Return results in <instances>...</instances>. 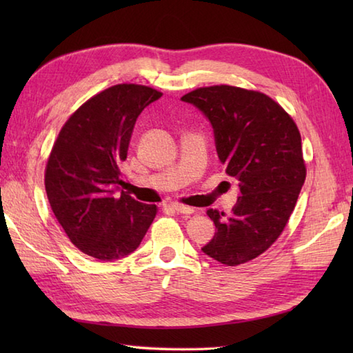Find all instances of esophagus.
<instances>
[{
	"label": "esophagus",
	"mask_w": 353,
	"mask_h": 353,
	"mask_svg": "<svg viewBox=\"0 0 353 353\" xmlns=\"http://www.w3.org/2000/svg\"><path fill=\"white\" fill-rule=\"evenodd\" d=\"M171 208L174 209V211H176L177 214H186V215L194 214V208L185 206V205H182V203H172V205H171Z\"/></svg>",
	"instance_id": "esophagus-1"
}]
</instances>
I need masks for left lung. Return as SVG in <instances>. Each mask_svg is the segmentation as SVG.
Wrapping results in <instances>:
<instances>
[{
  "label": "left lung",
  "mask_w": 353,
  "mask_h": 353,
  "mask_svg": "<svg viewBox=\"0 0 353 353\" xmlns=\"http://www.w3.org/2000/svg\"><path fill=\"white\" fill-rule=\"evenodd\" d=\"M211 121L226 174L241 196L232 214L208 209L214 238L203 249L224 265L245 264L283 232L306 177L296 123L268 95L229 85L199 88L182 97Z\"/></svg>",
  "instance_id": "obj_1"
}]
</instances>
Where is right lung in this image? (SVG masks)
<instances>
[{"label":"right lung","instance_id":"right-lung-1","mask_svg":"<svg viewBox=\"0 0 353 353\" xmlns=\"http://www.w3.org/2000/svg\"><path fill=\"white\" fill-rule=\"evenodd\" d=\"M162 92L121 83L91 97L59 132L45 168L50 206L70 241L88 256L115 261L137 250L156 205L115 194L134 123Z\"/></svg>","mask_w":353,"mask_h":353}]
</instances>
